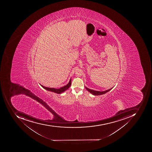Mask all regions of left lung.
Masks as SVG:
<instances>
[{
	"label": "left lung",
	"mask_w": 152,
	"mask_h": 152,
	"mask_svg": "<svg viewBox=\"0 0 152 152\" xmlns=\"http://www.w3.org/2000/svg\"><path fill=\"white\" fill-rule=\"evenodd\" d=\"M86 89L88 91V92L91 93L92 94L94 95H102V94H104L108 92L110 90H111L112 88H110V89H108V90H105L104 91H95V90H92V89H89L88 88L86 87Z\"/></svg>",
	"instance_id": "8db88e82"
}]
</instances>
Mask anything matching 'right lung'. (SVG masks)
<instances>
[{"mask_svg": "<svg viewBox=\"0 0 152 152\" xmlns=\"http://www.w3.org/2000/svg\"><path fill=\"white\" fill-rule=\"evenodd\" d=\"M71 85V79H70L69 83L66 84V86H64L63 87L60 88H52L46 87L44 86H42V85L41 84V86H42L44 88L46 89V90L49 91L53 92L55 93L58 94L64 92L66 89H68V88L70 87Z\"/></svg>", "mask_w": 152, "mask_h": 152, "instance_id": "right-lung-1", "label": "right lung"}]
</instances>
